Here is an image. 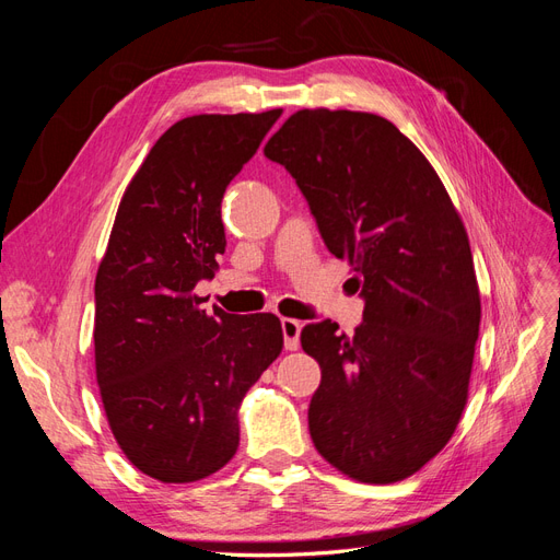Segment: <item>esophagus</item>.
Listing matches in <instances>:
<instances>
[{"label":"esophagus","mask_w":560,"mask_h":560,"mask_svg":"<svg viewBox=\"0 0 560 560\" xmlns=\"http://www.w3.org/2000/svg\"><path fill=\"white\" fill-rule=\"evenodd\" d=\"M282 327V336H284V348L287 350H296L299 348V336H301V322L292 319V317H282L280 322Z\"/></svg>","instance_id":"1"}]
</instances>
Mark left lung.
Listing matches in <instances>:
<instances>
[{"instance_id": "left-lung-1", "label": "left lung", "mask_w": 560, "mask_h": 560, "mask_svg": "<svg viewBox=\"0 0 560 560\" xmlns=\"http://www.w3.org/2000/svg\"><path fill=\"white\" fill-rule=\"evenodd\" d=\"M308 200L322 241L348 261L362 325H306L319 362L313 444L364 483L411 477L442 451L467 401L481 301L465 226L418 147L387 118L301 109L264 147Z\"/></svg>"}]
</instances>
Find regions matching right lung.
Listing matches in <instances>:
<instances>
[{"mask_svg":"<svg viewBox=\"0 0 560 560\" xmlns=\"http://www.w3.org/2000/svg\"><path fill=\"white\" fill-rule=\"evenodd\" d=\"M280 114H200L167 128L128 184L97 268L105 413L128 460L163 483L231 460L241 401L282 350L276 315L208 313L194 294L226 249V186Z\"/></svg>","mask_w":560,"mask_h":560,"instance_id":"1","label":"right lung"}]
</instances>
